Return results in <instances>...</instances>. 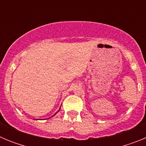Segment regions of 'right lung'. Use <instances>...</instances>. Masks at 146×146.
<instances>
[{
  "mask_svg": "<svg viewBox=\"0 0 146 146\" xmlns=\"http://www.w3.org/2000/svg\"><path fill=\"white\" fill-rule=\"evenodd\" d=\"M60 109H59V110H60ZM58 111H59V110H58ZM58 112H57V113H58ZM56 113H55V114H56ZM53 115H52V116H53Z\"/></svg>",
  "mask_w": 146,
  "mask_h": 146,
  "instance_id": "add662e5",
  "label": "right lung"
}]
</instances>
